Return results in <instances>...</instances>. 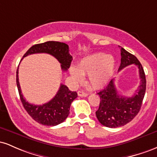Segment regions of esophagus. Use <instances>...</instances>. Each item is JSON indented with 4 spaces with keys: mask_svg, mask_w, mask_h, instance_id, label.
I'll use <instances>...</instances> for the list:
<instances>
[{
    "mask_svg": "<svg viewBox=\"0 0 157 157\" xmlns=\"http://www.w3.org/2000/svg\"><path fill=\"white\" fill-rule=\"evenodd\" d=\"M77 94H78V96L80 97H87L88 95H89V94L84 92L83 91H77Z\"/></svg>",
    "mask_w": 157,
    "mask_h": 157,
    "instance_id": "34e87169",
    "label": "esophagus"
}]
</instances>
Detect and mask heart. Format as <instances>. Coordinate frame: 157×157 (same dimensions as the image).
I'll return each instance as SVG.
<instances>
[{
  "label": "heart",
  "mask_w": 157,
  "mask_h": 157,
  "mask_svg": "<svg viewBox=\"0 0 157 157\" xmlns=\"http://www.w3.org/2000/svg\"><path fill=\"white\" fill-rule=\"evenodd\" d=\"M115 62L112 56L97 53L84 57L79 62L77 68L71 67L70 74L77 82H82L84 76H89V82L94 89H100L109 83L114 72Z\"/></svg>",
  "instance_id": "heart-1"
}]
</instances>
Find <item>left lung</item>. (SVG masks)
<instances>
[{"label":"left lung","instance_id":"1","mask_svg":"<svg viewBox=\"0 0 157 157\" xmlns=\"http://www.w3.org/2000/svg\"><path fill=\"white\" fill-rule=\"evenodd\" d=\"M121 51V63L118 71L126 66H137L140 84L132 97H127L118 94L113 80H111L104 89L97 93L100 97V106L96 116L102 125L109 128L121 127L128 123L137 115L141 109L142 100L146 90V79L143 68L138 59L123 48Z\"/></svg>","mask_w":157,"mask_h":157}]
</instances>
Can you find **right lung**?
<instances>
[{"label": "right lung", "instance_id": "add662e5", "mask_svg": "<svg viewBox=\"0 0 157 157\" xmlns=\"http://www.w3.org/2000/svg\"><path fill=\"white\" fill-rule=\"evenodd\" d=\"M37 53L49 54L55 57L61 64L63 71H66L70 67L72 60V56L69 54L68 45L57 41H47L43 44L34 45L25 53L23 57ZM18 67L16 72V82L20 98L27 113L36 122L44 125L55 126L63 122L69 114L71 102L77 98L76 91H70L67 86L61 84L55 97L49 102L41 105L29 103L23 98L21 92L18 79Z\"/></svg>", "mask_w": 157, "mask_h": 157}]
</instances>
